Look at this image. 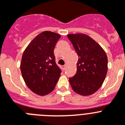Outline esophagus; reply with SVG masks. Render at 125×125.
Returning a JSON list of instances; mask_svg holds the SVG:
<instances>
[{
  "label": "esophagus",
  "mask_w": 125,
  "mask_h": 125,
  "mask_svg": "<svg viewBox=\"0 0 125 125\" xmlns=\"http://www.w3.org/2000/svg\"><path fill=\"white\" fill-rule=\"evenodd\" d=\"M62 69H63V71H65L66 69V65H64L62 66Z\"/></svg>",
  "instance_id": "esophagus-1"
}]
</instances>
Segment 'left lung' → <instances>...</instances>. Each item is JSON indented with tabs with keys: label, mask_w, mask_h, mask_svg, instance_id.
I'll return each instance as SVG.
<instances>
[{
	"label": "left lung",
	"mask_w": 125,
	"mask_h": 125,
	"mask_svg": "<svg viewBox=\"0 0 125 125\" xmlns=\"http://www.w3.org/2000/svg\"><path fill=\"white\" fill-rule=\"evenodd\" d=\"M67 37L79 56L77 72L69 78V83L77 94L92 95L101 87L106 76V53L98 43L86 34H69Z\"/></svg>",
	"instance_id": "left-lung-1"
}]
</instances>
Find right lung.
<instances>
[{"instance_id":"right-lung-1","label":"right lung","mask_w":125,"mask_h":125,"mask_svg":"<svg viewBox=\"0 0 125 125\" xmlns=\"http://www.w3.org/2000/svg\"><path fill=\"white\" fill-rule=\"evenodd\" d=\"M61 37L50 31L39 33L24 51L20 63L22 76L31 91L44 96L51 93L62 71L56 65L54 48Z\"/></svg>"}]
</instances>
